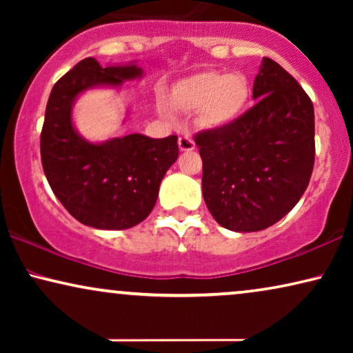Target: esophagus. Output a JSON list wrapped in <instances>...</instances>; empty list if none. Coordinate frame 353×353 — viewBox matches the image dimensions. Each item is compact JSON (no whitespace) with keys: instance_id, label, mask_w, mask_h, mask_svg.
<instances>
[{"instance_id":"1","label":"esophagus","mask_w":353,"mask_h":353,"mask_svg":"<svg viewBox=\"0 0 353 353\" xmlns=\"http://www.w3.org/2000/svg\"><path fill=\"white\" fill-rule=\"evenodd\" d=\"M178 146H180V151H191V149H194V141L190 134H183L178 138Z\"/></svg>"}]
</instances>
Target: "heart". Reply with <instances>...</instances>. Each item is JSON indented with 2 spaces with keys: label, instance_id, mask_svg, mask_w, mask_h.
<instances>
[{
  "label": "heart",
  "instance_id": "b5f03b06",
  "mask_svg": "<svg viewBox=\"0 0 353 353\" xmlns=\"http://www.w3.org/2000/svg\"><path fill=\"white\" fill-rule=\"evenodd\" d=\"M248 83L241 75L204 72L176 85L175 103L183 109H199L205 125H223L233 120L248 101ZM165 114L170 105L162 104Z\"/></svg>",
  "mask_w": 353,
  "mask_h": 353
}]
</instances>
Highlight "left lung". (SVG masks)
<instances>
[{
    "label": "left lung",
    "mask_w": 353,
    "mask_h": 353,
    "mask_svg": "<svg viewBox=\"0 0 353 353\" xmlns=\"http://www.w3.org/2000/svg\"><path fill=\"white\" fill-rule=\"evenodd\" d=\"M255 104L221 127L194 137L202 194L226 230L260 231L292 210L315 162V114L308 94L278 62L263 57Z\"/></svg>",
    "instance_id": "8db88e82"
}]
</instances>
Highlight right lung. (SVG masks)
<instances>
[{"label":"right lung","mask_w":353,"mask_h":353,"mask_svg":"<svg viewBox=\"0 0 353 353\" xmlns=\"http://www.w3.org/2000/svg\"><path fill=\"white\" fill-rule=\"evenodd\" d=\"M141 75L134 64L103 69L86 57L51 90L40 138L43 170L61 204L86 226L127 230L143 221L154 209L163 175L178 159L175 134L152 139L133 133L94 144L72 125V104L81 91L120 86Z\"/></svg>","instance_id":"add662e5"}]
</instances>
